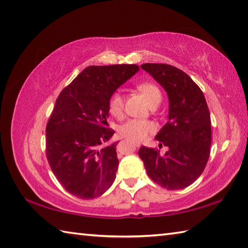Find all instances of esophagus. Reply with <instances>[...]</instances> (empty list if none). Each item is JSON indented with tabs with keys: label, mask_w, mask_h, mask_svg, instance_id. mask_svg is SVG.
<instances>
[{
	"label": "esophagus",
	"mask_w": 248,
	"mask_h": 248,
	"mask_svg": "<svg viewBox=\"0 0 248 248\" xmlns=\"http://www.w3.org/2000/svg\"><path fill=\"white\" fill-rule=\"evenodd\" d=\"M134 146L138 147V148H139V147H140V143H134Z\"/></svg>",
	"instance_id": "esophagus-1"
}]
</instances>
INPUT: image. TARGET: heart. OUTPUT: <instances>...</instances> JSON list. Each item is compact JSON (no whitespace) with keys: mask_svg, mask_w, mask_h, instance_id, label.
Returning a JSON list of instances; mask_svg holds the SVG:
<instances>
[{"mask_svg":"<svg viewBox=\"0 0 248 248\" xmlns=\"http://www.w3.org/2000/svg\"><path fill=\"white\" fill-rule=\"evenodd\" d=\"M139 92L143 94L147 103L150 108L157 107L162 101V93L160 88L155 84L145 82L138 85ZM124 99L123 93L115 92L110 94L108 99V107L109 113L116 118H121L124 115ZM155 130V125L152 121L149 120H139L130 119L125 121L118 128L119 134L131 141H140L145 140L150 133Z\"/></svg>","mask_w":248,"mask_h":248,"instance_id":"obj_1","label":"heart"}]
</instances>
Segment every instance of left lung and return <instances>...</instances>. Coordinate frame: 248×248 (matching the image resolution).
<instances>
[{"mask_svg": "<svg viewBox=\"0 0 248 248\" xmlns=\"http://www.w3.org/2000/svg\"><path fill=\"white\" fill-rule=\"evenodd\" d=\"M163 86L170 100L168 121L155 140L159 149L140 147L139 155L148 176L160 186L181 189L197 180L210 156L211 118L203 93L186 72L167 64L140 66Z\"/></svg>", "mask_w": 248, "mask_h": 248, "instance_id": "8db88e82", "label": "left lung"}]
</instances>
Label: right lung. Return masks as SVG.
Segmentation results:
<instances>
[{
  "mask_svg": "<svg viewBox=\"0 0 248 248\" xmlns=\"http://www.w3.org/2000/svg\"><path fill=\"white\" fill-rule=\"evenodd\" d=\"M140 70L138 65L89 66L57 97L46 128V155L67 192L81 199L101 196L118 168L108 128L110 94Z\"/></svg>",
  "mask_w": 248,
  "mask_h": 248,
  "instance_id": "right-lung-1",
  "label": "right lung"
}]
</instances>
